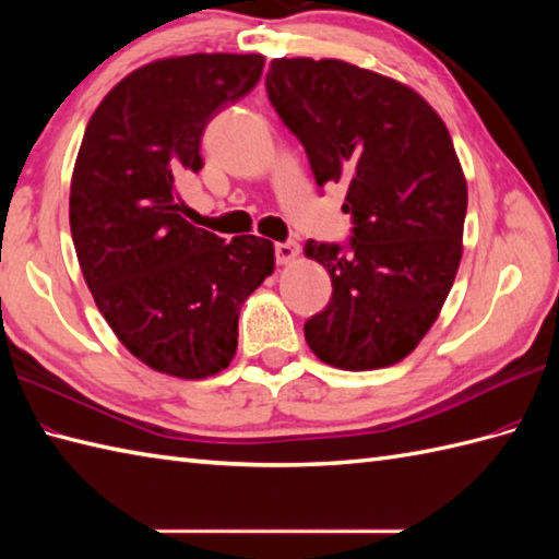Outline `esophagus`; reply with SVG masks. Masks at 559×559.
Masks as SVG:
<instances>
[{
    "mask_svg": "<svg viewBox=\"0 0 559 559\" xmlns=\"http://www.w3.org/2000/svg\"><path fill=\"white\" fill-rule=\"evenodd\" d=\"M298 257H300V245L298 242H278L276 245V261L281 266L293 264V261Z\"/></svg>",
    "mask_w": 559,
    "mask_h": 559,
    "instance_id": "34e87169",
    "label": "esophagus"
}]
</instances>
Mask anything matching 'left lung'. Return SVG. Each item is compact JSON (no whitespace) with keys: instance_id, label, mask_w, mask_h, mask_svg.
I'll list each match as a JSON object with an SVG mask.
<instances>
[{"instance_id":"left-lung-1","label":"left lung","mask_w":559,"mask_h":559,"mask_svg":"<svg viewBox=\"0 0 559 559\" xmlns=\"http://www.w3.org/2000/svg\"><path fill=\"white\" fill-rule=\"evenodd\" d=\"M266 91L317 185H348L355 223L350 252L305 245L334 286L305 324L307 346L348 372L396 365L437 322L461 264L468 187L449 129L418 91L343 59H273Z\"/></svg>"}]
</instances>
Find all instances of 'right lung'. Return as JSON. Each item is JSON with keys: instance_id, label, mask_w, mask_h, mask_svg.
Segmentation results:
<instances>
[{"instance_id": "right-lung-1", "label": "right lung", "mask_w": 559, "mask_h": 559, "mask_svg": "<svg viewBox=\"0 0 559 559\" xmlns=\"http://www.w3.org/2000/svg\"><path fill=\"white\" fill-rule=\"evenodd\" d=\"M264 55L165 57L127 74L91 115L69 192L71 240L105 322L151 370L206 379L230 365L240 307L276 269L273 242L185 221L201 134L257 86Z\"/></svg>"}]
</instances>
